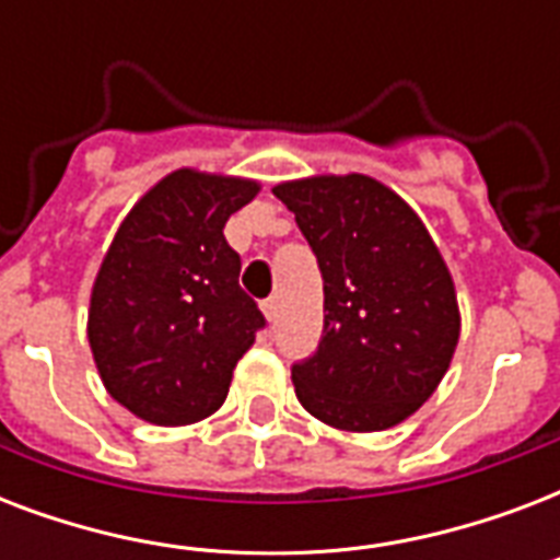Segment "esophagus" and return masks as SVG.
I'll return each mask as SVG.
<instances>
[{
	"label": "esophagus",
	"mask_w": 560,
	"mask_h": 560,
	"mask_svg": "<svg viewBox=\"0 0 560 560\" xmlns=\"http://www.w3.org/2000/svg\"><path fill=\"white\" fill-rule=\"evenodd\" d=\"M264 316H267V323H276V316H279V299H267L261 305Z\"/></svg>",
	"instance_id": "obj_1"
}]
</instances>
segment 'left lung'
<instances>
[{"instance_id": "obj_1", "label": "left lung", "mask_w": 560, "mask_h": 560, "mask_svg": "<svg viewBox=\"0 0 560 560\" xmlns=\"http://www.w3.org/2000/svg\"><path fill=\"white\" fill-rule=\"evenodd\" d=\"M272 194L323 270V342L290 372L299 404L346 433L407 421L439 389L462 331L456 284L424 220L366 174L288 179Z\"/></svg>"}]
</instances>
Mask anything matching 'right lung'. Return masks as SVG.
Segmentation results:
<instances>
[{
	"mask_svg": "<svg viewBox=\"0 0 560 560\" xmlns=\"http://www.w3.org/2000/svg\"><path fill=\"white\" fill-rule=\"evenodd\" d=\"M261 183L177 168L125 214L90 293L86 340L109 398L156 427L214 416L264 325L223 237Z\"/></svg>",
	"mask_w": 560,
	"mask_h": 560,
	"instance_id": "add662e5",
	"label": "right lung"
}]
</instances>
